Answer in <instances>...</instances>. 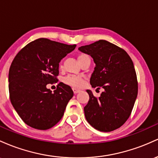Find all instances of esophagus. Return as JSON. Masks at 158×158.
Instances as JSON below:
<instances>
[{"label": "esophagus", "instance_id": "esophagus-1", "mask_svg": "<svg viewBox=\"0 0 158 158\" xmlns=\"http://www.w3.org/2000/svg\"><path fill=\"white\" fill-rule=\"evenodd\" d=\"M72 89H73V92H74V94H77V93H80V92H81V89H79L73 88Z\"/></svg>", "mask_w": 158, "mask_h": 158}]
</instances>
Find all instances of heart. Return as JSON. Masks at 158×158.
Listing matches in <instances>:
<instances>
[{
  "label": "heart",
  "mask_w": 158,
  "mask_h": 158,
  "mask_svg": "<svg viewBox=\"0 0 158 158\" xmlns=\"http://www.w3.org/2000/svg\"><path fill=\"white\" fill-rule=\"evenodd\" d=\"M89 57V56L86 54H80L77 56V60L79 63H81L83 60L85 58ZM65 84L69 85V86H72V87H81L84 84V81H83L82 77L80 76H74V75H69L66 77L64 79Z\"/></svg>",
  "instance_id": "b5f03b06"
}]
</instances>
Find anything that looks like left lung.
<instances>
[{
	"label": "left lung",
	"mask_w": 158,
	"mask_h": 158,
	"mask_svg": "<svg viewBox=\"0 0 158 158\" xmlns=\"http://www.w3.org/2000/svg\"><path fill=\"white\" fill-rule=\"evenodd\" d=\"M78 50L91 56L95 66L90 77L92 87L103 88L98 98L91 90L84 107L86 120L100 131L118 128L130 116L137 97L138 84L132 60L123 49L99 40Z\"/></svg>",
	"instance_id": "left-lung-1"
}]
</instances>
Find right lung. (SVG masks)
<instances>
[{"mask_svg": "<svg viewBox=\"0 0 158 158\" xmlns=\"http://www.w3.org/2000/svg\"><path fill=\"white\" fill-rule=\"evenodd\" d=\"M75 47L38 39L23 48L14 58L9 72L10 98L19 116L29 126L47 130L63 117L73 91L69 86L60 83L52 93L47 84L57 81L60 60Z\"/></svg>", "mask_w": 158, "mask_h": 158, "instance_id": "right-lung-1", "label": "right lung"}]
</instances>
